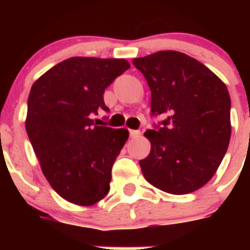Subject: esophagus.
Wrapping results in <instances>:
<instances>
[{
	"label": "esophagus",
	"instance_id": "1",
	"mask_svg": "<svg viewBox=\"0 0 250 250\" xmlns=\"http://www.w3.org/2000/svg\"><path fill=\"white\" fill-rule=\"evenodd\" d=\"M129 132L131 138H139L141 135V132L139 130H129Z\"/></svg>",
	"mask_w": 250,
	"mask_h": 250
}]
</instances>
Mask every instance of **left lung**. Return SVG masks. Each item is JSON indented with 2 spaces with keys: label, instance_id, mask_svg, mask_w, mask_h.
<instances>
[{
  "label": "left lung",
  "instance_id": "8db88e82",
  "mask_svg": "<svg viewBox=\"0 0 250 250\" xmlns=\"http://www.w3.org/2000/svg\"><path fill=\"white\" fill-rule=\"evenodd\" d=\"M151 91V115H163L144 135L150 154L139 161L147 182L183 195L204 187L230 140V96L225 83L198 60L159 51L132 60Z\"/></svg>",
  "mask_w": 250,
  "mask_h": 250
}]
</instances>
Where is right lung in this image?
I'll return each instance as SVG.
<instances>
[{"mask_svg": "<svg viewBox=\"0 0 250 250\" xmlns=\"http://www.w3.org/2000/svg\"><path fill=\"white\" fill-rule=\"evenodd\" d=\"M129 67L125 59L71 57L31 87L26 131L43 175L67 202L90 207L109 193L129 131L98 126L91 116L109 111L105 89Z\"/></svg>", "mask_w": 250, "mask_h": 250, "instance_id": "1", "label": "right lung"}]
</instances>
